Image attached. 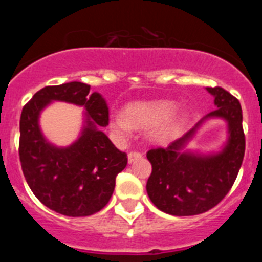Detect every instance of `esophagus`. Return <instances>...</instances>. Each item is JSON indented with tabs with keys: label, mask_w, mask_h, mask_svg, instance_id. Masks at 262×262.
Listing matches in <instances>:
<instances>
[{
	"label": "esophagus",
	"mask_w": 262,
	"mask_h": 262,
	"mask_svg": "<svg viewBox=\"0 0 262 262\" xmlns=\"http://www.w3.org/2000/svg\"><path fill=\"white\" fill-rule=\"evenodd\" d=\"M142 157V154L138 151H131L128 154V163H133V161H135V160L140 159Z\"/></svg>",
	"instance_id": "1"
}]
</instances>
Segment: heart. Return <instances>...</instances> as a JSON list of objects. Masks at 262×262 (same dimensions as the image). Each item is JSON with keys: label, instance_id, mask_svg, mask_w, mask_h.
<instances>
[{"label": "heart", "instance_id": "b5f03b06", "mask_svg": "<svg viewBox=\"0 0 262 262\" xmlns=\"http://www.w3.org/2000/svg\"><path fill=\"white\" fill-rule=\"evenodd\" d=\"M173 101H152L138 102L126 108V115L115 114L110 120L111 131L119 138H128L133 128H151V140L159 144H166L177 138L181 131L184 118L173 117L177 110Z\"/></svg>", "mask_w": 262, "mask_h": 262}]
</instances>
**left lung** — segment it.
Here are the masks:
<instances>
[{"label":"left lung","instance_id":"8db88e82","mask_svg":"<svg viewBox=\"0 0 262 262\" xmlns=\"http://www.w3.org/2000/svg\"><path fill=\"white\" fill-rule=\"evenodd\" d=\"M214 96L216 110L166 148L147 152L152 173L147 193L157 209L176 216H190L209 211L231 190L245 152L243 111L239 99L221 86L206 88ZM207 117H222L229 124V140L221 152L200 155L184 151V145Z\"/></svg>","mask_w":262,"mask_h":262}]
</instances>
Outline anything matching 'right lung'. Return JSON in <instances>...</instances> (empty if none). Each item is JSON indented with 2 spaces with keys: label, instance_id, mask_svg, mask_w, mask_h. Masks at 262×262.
<instances>
[{
  "label": "right lung",
  "instance_id": "right-lung-1",
  "mask_svg": "<svg viewBox=\"0 0 262 262\" xmlns=\"http://www.w3.org/2000/svg\"><path fill=\"white\" fill-rule=\"evenodd\" d=\"M90 85L67 82L46 86L23 106L19 122V160L23 176L48 209L67 216H89L110 201L115 177L127 165L120 152L101 131L108 124V107ZM52 100L82 105L87 120L81 136L67 148L55 147L38 127L41 110Z\"/></svg>",
  "mask_w": 262,
  "mask_h": 262
}]
</instances>
